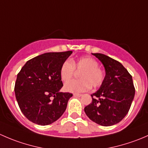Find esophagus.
I'll return each mask as SVG.
<instances>
[{"instance_id": "1", "label": "esophagus", "mask_w": 148, "mask_h": 148, "mask_svg": "<svg viewBox=\"0 0 148 148\" xmlns=\"http://www.w3.org/2000/svg\"><path fill=\"white\" fill-rule=\"evenodd\" d=\"M81 94H74V97H81Z\"/></svg>"}]
</instances>
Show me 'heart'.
Wrapping results in <instances>:
<instances>
[{"label":"heart","mask_w":148,"mask_h":148,"mask_svg":"<svg viewBox=\"0 0 148 148\" xmlns=\"http://www.w3.org/2000/svg\"><path fill=\"white\" fill-rule=\"evenodd\" d=\"M96 59L90 56H84L77 60L65 61L60 68L61 79L64 82L71 79L74 70L81 71L79 74V79L72 80L64 86L66 91L72 93L86 92L91 88H97L104 82L105 74Z\"/></svg>","instance_id":"1"}]
</instances>
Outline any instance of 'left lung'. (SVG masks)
<instances>
[{
    "instance_id": "8db88e82",
    "label": "left lung",
    "mask_w": 148,
    "mask_h": 148,
    "mask_svg": "<svg viewBox=\"0 0 148 148\" xmlns=\"http://www.w3.org/2000/svg\"><path fill=\"white\" fill-rule=\"evenodd\" d=\"M104 65L105 78L84 107L87 117L102 126L120 122L129 112L135 93L132 76L122 64L102 53H92Z\"/></svg>"
}]
</instances>
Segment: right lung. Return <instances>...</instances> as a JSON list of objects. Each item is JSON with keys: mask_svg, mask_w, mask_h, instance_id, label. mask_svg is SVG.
<instances>
[{"mask_svg": "<svg viewBox=\"0 0 148 148\" xmlns=\"http://www.w3.org/2000/svg\"><path fill=\"white\" fill-rule=\"evenodd\" d=\"M72 53L49 52L28 60L17 75L15 95L25 117L34 123L47 125L64 114L69 99L73 96L61 92L62 64Z\"/></svg>", "mask_w": 148, "mask_h": 148, "instance_id": "obj_1", "label": "right lung"}]
</instances>
